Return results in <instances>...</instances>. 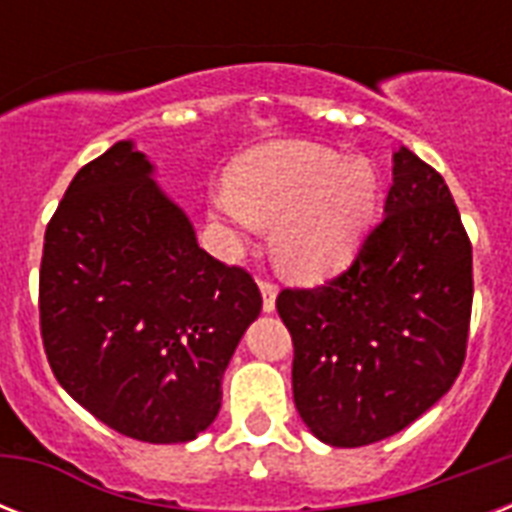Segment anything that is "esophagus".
Instances as JSON below:
<instances>
[{
    "label": "esophagus",
    "mask_w": 512,
    "mask_h": 512,
    "mask_svg": "<svg viewBox=\"0 0 512 512\" xmlns=\"http://www.w3.org/2000/svg\"><path fill=\"white\" fill-rule=\"evenodd\" d=\"M260 292H263V311L273 313L276 311V295H279V287L268 279H260Z\"/></svg>",
    "instance_id": "34e87169"
}]
</instances>
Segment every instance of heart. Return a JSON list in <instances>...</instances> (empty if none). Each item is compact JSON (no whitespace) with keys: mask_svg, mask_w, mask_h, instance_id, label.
<instances>
[{"mask_svg":"<svg viewBox=\"0 0 512 512\" xmlns=\"http://www.w3.org/2000/svg\"><path fill=\"white\" fill-rule=\"evenodd\" d=\"M377 204L372 164L332 148L284 140L241 156L209 212L231 244L273 225V255L289 276L321 281L356 255Z\"/></svg>","mask_w":512,"mask_h":512,"instance_id":"b5f03b06","label":"heart"}]
</instances>
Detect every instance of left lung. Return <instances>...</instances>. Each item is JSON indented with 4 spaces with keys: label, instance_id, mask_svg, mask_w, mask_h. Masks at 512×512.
Instances as JSON below:
<instances>
[{
    "label": "left lung",
    "instance_id": "8db88e82",
    "mask_svg": "<svg viewBox=\"0 0 512 512\" xmlns=\"http://www.w3.org/2000/svg\"><path fill=\"white\" fill-rule=\"evenodd\" d=\"M303 422L329 446L393 436L452 388L468 348L473 247L449 185L393 154L385 217L327 284L276 297Z\"/></svg>",
    "mask_w": 512,
    "mask_h": 512
}]
</instances>
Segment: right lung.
<instances>
[{"instance_id":"obj_1","label":"right lung","mask_w":512,"mask_h":512,"mask_svg":"<svg viewBox=\"0 0 512 512\" xmlns=\"http://www.w3.org/2000/svg\"><path fill=\"white\" fill-rule=\"evenodd\" d=\"M151 175L132 140L76 172L44 233L39 324L76 404L122 436L185 444L215 422L263 297L244 268L199 247Z\"/></svg>"}]
</instances>
